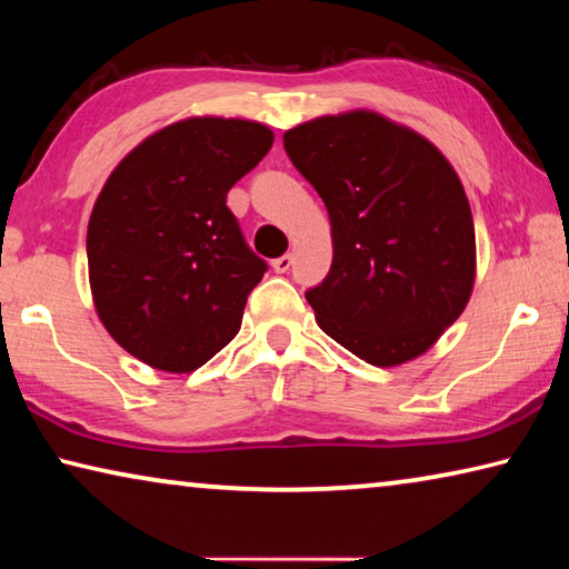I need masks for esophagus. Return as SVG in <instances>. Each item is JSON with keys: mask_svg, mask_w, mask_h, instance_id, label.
<instances>
[{"mask_svg": "<svg viewBox=\"0 0 569 569\" xmlns=\"http://www.w3.org/2000/svg\"><path fill=\"white\" fill-rule=\"evenodd\" d=\"M291 266H293V256H281V258H276V261L271 263V268L276 273H288L291 271Z\"/></svg>", "mask_w": 569, "mask_h": 569, "instance_id": "34e87169", "label": "esophagus"}]
</instances>
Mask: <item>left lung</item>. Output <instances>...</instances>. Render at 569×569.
Segmentation results:
<instances>
[{"label":"left lung","mask_w":569,"mask_h":569,"mask_svg":"<svg viewBox=\"0 0 569 569\" xmlns=\"http://www.w3.org/2000/svg\"><path fill=\"white\" fill-rule=\"evenodd\" d=\"M283 148L331 220V271L306 293L321 331L383 369L429 351L477 276L475 220L451 162L373 110L296 124Z\"/></svg>","instance_id":"1"}]
</instances>
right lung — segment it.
<instances>
[{
  "mask_svg": "<svg viewBox=\"0 0 569 569\" xmlns=\"http://www.w3.org/2000/svg\"><path fill=\"white\" fill-rule=\"evenodd\" d=\"M273 146L240 118H186L110 172L88 223L94 311L134 359L188 373L233 339L266 263L246 246L228 190Z\"/></svg>",
  "mask_w": 569,
  "mask_h": 569,
  "instance_id": "right-lung-1",
  "label": "right lung"
}]
</instances>
